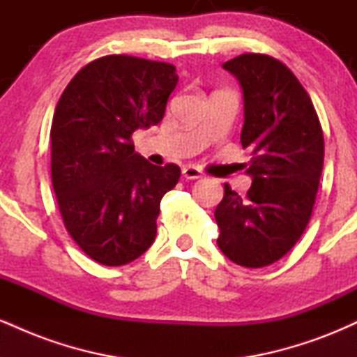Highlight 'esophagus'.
Masks as SVG:
<instances>
[{"label": "esophagus", "instance_id": "34e87169", "mask_svg": "<svg viewBox=\"0 0 357 357\" xmlns=\"http://www.w3.org/2000/svg\"><path fill=\"white\" fill-rule=\"evenodd\" d=\"M183 176L186 179H198V178H202V171L198 169V167H195V166H184L183 167Z\"/></svg>", "mask_w": 357, "mask_h": 357}]
</instances>
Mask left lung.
<instances>
[{"mask_svg":"<svg viewBox=\"0 0 357 357\" xmlns=\"http://www.w3.org/2000/svg\"><path fill=\"white\" fill-rule=\"evenodd\" d=\"M243 90L241 146L252 153L247 196L225 184L215 210L221 252L236 265L267 267L297 243L312 215L324 134L309 93L282 61L243 53L223 63Z\"/></svg>","mask_w":357,"mask_h":357,"instance_id":"left-lung-1","label":"left lung"}]
</instances>
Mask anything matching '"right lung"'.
<instances>
[{
  "mask_svg": "<svg viewBox=\"0 0 357 357\" xmlns=\"http://www.w3.org/2000/svg\"><path fill=\"white\" fill-rule=\"evenodd\" d=\"M176 67L129 55L85 65L53 114L52 184L67 231L97 264L119 267L153 245L176 165L154 166L134 151L132 132L165 117Z\"/></svg>",
  "mask_w": 357,
  "mask_h": 357,
  "instance_id": "right-lung-1",
  "label": "right lung"
}]
</instances>
